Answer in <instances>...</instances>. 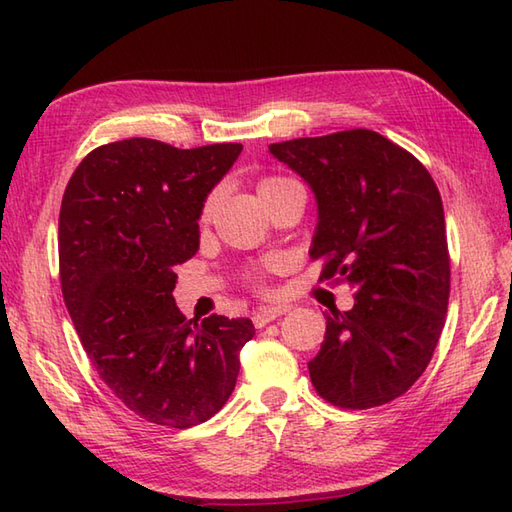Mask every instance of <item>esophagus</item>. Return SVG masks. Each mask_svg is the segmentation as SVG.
I'll return each instance as SVG.
<instances>
[{
  "label": "esophagus",
  "instance_id": "obj_1",
  "mask_svg": "<svg viewBox=\"0 0 512 512\" xmlns=\"http://www.w3.org/2000/svg\"><path fill=\"white\" fill-rule=\"evenodd\" d=\"M284 312H288V308H286V306L259 308V310H255V312H253V323H255V328H264L266 323L275 321V319H277V317H281V314H284Z\"/></svg>",
  "mask_w": 512,
  "mask_h": 512
}]
</instances>
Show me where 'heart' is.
Wrapping results in <instances>:
<instances>
[{
	"instance_id": "1",
	"label": "heart",
	"mask_w": 512,
	"mask_h": 512,
	"mask_svg": "<svg viewBox=\"0 0 512 512\" xmlns=\"http://www.w3.org/2000/svg\"><path fill=\"white\" fill-rule=\"evenodd\" d=\"M290 182H295V180H288V178H281V176H266V178H262V180L257 182L259 198H264V195L273 193V191H277V189H281V187H286V184H290ZM215 202H217V193H211L209 198L204 200L202 209H200V222H202V224L211 220L213 209H215ZM273 266H275V264H270V262H268V264H264L262 268H253V270H248V273H246V279H248L250 284H253V286H257V288H264V277H266L268 270H273Z\"/></svg>"
}]
</instances>
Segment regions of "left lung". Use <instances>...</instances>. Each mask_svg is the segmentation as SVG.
Returning a JSON list of instances; mask_svg holds the SVG:
<instances>
[{
  "mask_svg": "<svg viewBox=\"0 0 512 512\" xmlns=\"http://www.w3.org/2000/svg\"><path fill=\"white\" fill-rule=\"evenodd\" d=\"M310 184L319 281L356 288L354 308L325 314L308 363L317 394L369 409L402 396L427 369L447 317L451 264L440 191L407 149L369 129L270 145Z\"/></svg>",
  "mask_w": 512,
  "mask_h": 512,
  "instance_id": "left-lung-1",
  "label": "left lung"
}]
</instances>
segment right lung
I'll return each mask as SVG.
<instances>
[{"label":"right lung","instance_id":"add662e5","mask_svg":"<svg viewBox=\"0 0 512 512\" xmlns=\"http://www.w3.org/2000/svg\"><path fill=\"white\" fill-rule=\"evenodd\" d=\"M242 145L178 149L129 138L81 160L59 213V275L83 350L112 394L160 427L206 422L233 394L250 319L189 321L178 264L200 246V209Z\"/></svg>","mask_w":512,"mask_h":512}]
</instances>
